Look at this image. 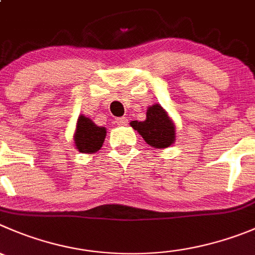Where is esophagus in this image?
<instances>
[{"mask_svg":"<svg viewBox=\"0 0 255 255\" xmlns=\"http://www.w3.org/2000/svg\"><path fill=\"white\" fill-rule=\"evenodd\" d=\"M126 123H128V119L124 116V118H118L116 119V124L118 125H126Z\"/></svg>","mask_w":255,"mask_h":255,"instance_id":"esophagus-1","label":"esophagus"}]
</instances>
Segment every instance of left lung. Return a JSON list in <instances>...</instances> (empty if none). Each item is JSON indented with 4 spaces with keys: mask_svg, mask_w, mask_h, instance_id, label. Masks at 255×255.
I'll list each match as a JSON object with an SVG mask.
<instances>
[{
    "mask_svg": "<svg viewBox=\"0 0 255 255\" xmlns=\"http://www.w3.org/2000/svg\"><path fill=\"white\" fill-rule=\"evenodd\" d=\"M130 126L141 135L147 145L156 149H165L175 142V124L160 104L149 106L146 119L131 121Z\"/></svg>",
    "mask_w": 255,
    "mask_h": 255,
    "instance_id": "obj_1",
    "label": "left lung"
}]
</instances>
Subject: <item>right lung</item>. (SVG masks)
Wrapping results in <instances>:
<instances>
[{
    "label": "right lung",
    "mask_w": 255,
    "mask_h": 255,
    "mask_svg": "<svg viewBox=\"0 0 255 255\" xmlns=\"http://www.w3.org/2000/svg\"><path fill=\"white\" fill-rule=\"evenodd\" d=\"M106 137V128L98 126L90 118L80 115L74 132V144L82 154L99 151Z\"/></svg>",
    "instance_id": "add662e5"
}]
</instances>
